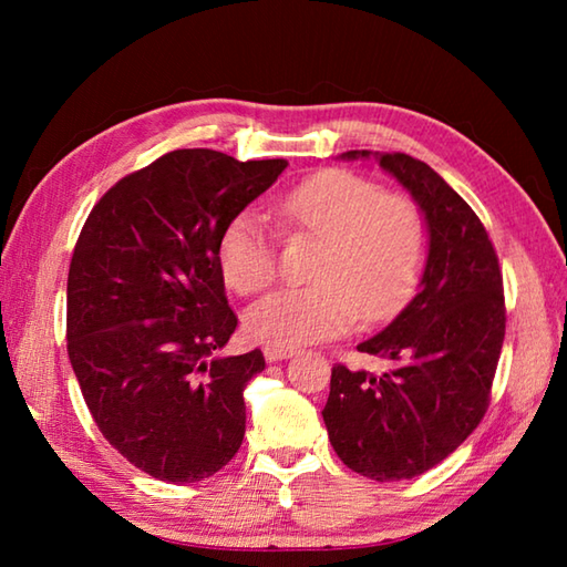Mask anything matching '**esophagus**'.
Masks as SVG:
<instances>
[{
  "label": "esophagus",
  "mask_w": 567,
  "mask_h": 567,
  "mask_svg": "<svg viewBox=\"0 0 567 567\" xmlns=\"http://www.w3.org/2000/svg\"><path fill=\"white\" fill-rule=\"evenodd\" d=\"M262 353H265V360H268V363H275V360L292 358V355L297 353V348H292V346H275V343H268V346L262 348Z\"/></svg>",
  "instance_id": "34e87169"
}]
</instances>
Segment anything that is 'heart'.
Returning a JSON list of instances; mask_svg holds the SVG:
<instances>
[{"instance_id": "1", "label": "heart", "mask_w": 567, "mask_h": 567, "mask_svg": "<svg viewBox=\"0 0 567 567\" xmlns=\"http://www.w3.org/2000/svg\"><path fill=\"white\" fill-rule=\"evenodd\" d=\"M287 240L315 238V282L282 290L250 309L248 331L275 346L336 339L358 321L390 319L412 297L429 258L419 204L372 179L331 167L297 183L272 204ZM224 280L256 297L277 280V236L260 214L240 212L219 238Z\"/></svg>"}]
</instances>
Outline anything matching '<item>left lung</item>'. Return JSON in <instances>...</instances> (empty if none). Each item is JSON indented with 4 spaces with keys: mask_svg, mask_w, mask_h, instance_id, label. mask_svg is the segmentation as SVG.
I'll return each mask as SVG.
<instances>
[{
    "mask_svg": "<svg viewBox=\"0 0 567 567\" xmlns=\"http://www.w3.org/2000/svg\"><path fill=\"white\" fill-rule=\"evenodd\" d=\"M368 155L348 151L343 158ZM375 155L424 212L429 258L412 302L358 346L392 368L372 375L333 365L321 416L333 451L353 473L394 483L439 465L483 421L507 309L497 250L470 204L412 155Z\"/></svg>",
    "mask_w": 567,
    "mask_h": 567,
    "instance_id": "obj_1",
    "label": "left lung"
}]
</instances>
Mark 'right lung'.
<instances>
[{
	"instance_id": "right-lung-1",
	"label": "right lung",
	"mask_w": 567,
	"mask_h": 567,
	"mask_svg": "<svg viewBox=\"0 0 567 567\" xmlns=\"http://www.w3.org/2000/svg\"><path fill=\"white\" fill-rule=\"evenodd\" d=\"M287 161L183 148L94 204L68 272V355L94 424L131 465L199 483L244 443L260 348L221 358L238 327L219 238Z\"/></svg>"
}]
</instances>
